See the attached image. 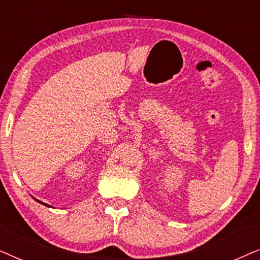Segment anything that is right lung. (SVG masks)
Segmentation results:
<instances>
[{
    "instance_id": "1",
    "label": "right lung",
    "mask_w": 260,
    "mask_h": 260,
    "mask_svg": "<svg viewBox=\"0 0 260 260\" xmlns=\"http://www.w3.org/2000/svg\"><path fill=\"white\" fill-rule=\"evenodd\" d=\"M35 199V198H34ZM35 200H37V199H35ZM38 202H40V204H42V205H45V206H48V207H51V206H49V205H47V204H44V202H41V201H39V200H37Z\"/></svg>"
}]
</instances>
